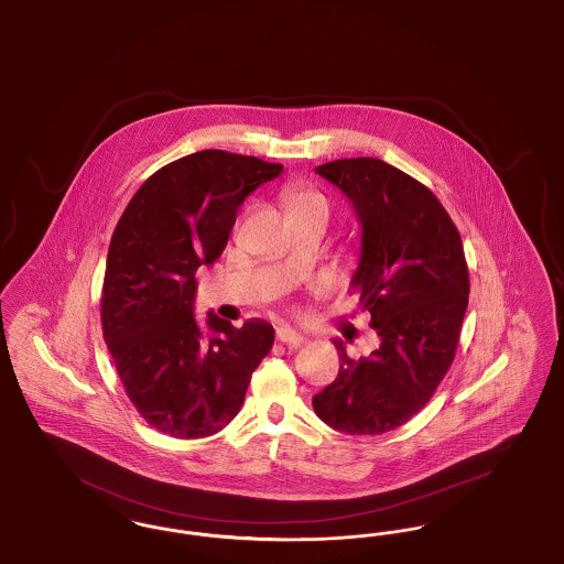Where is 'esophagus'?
<instances>
[{
    "mask_svg": "<svg viewBox=\"0 0 564 564\" xmlns=\"http://www.w3.org/2000/svg\"><path fill=\"white\" fill-rule=\"evenodd\" d=\"M276 340L283 343V345H288L290 349H297V347L304 345V336L297 334L292 327H279V329H276Z\"/></svg>",
    "mask_w": 564,
    "mask_h": 564,
    "instance_id": "obj_1",
    "label": "esophagus"
}]
</instances>
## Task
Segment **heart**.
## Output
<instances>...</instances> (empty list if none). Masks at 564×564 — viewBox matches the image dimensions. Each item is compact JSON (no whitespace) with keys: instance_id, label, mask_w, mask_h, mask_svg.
<instances>
[{"instance_id":"heart-1","label":"heart","mask_w":564,"mask_h":564,"mask_svg":"<svg viewBox=\"0 0 564 564\" xmlns=\"http://www.w3.org/2000/svg\"><path fill=\"white\" fill-rule=\"evenodd\" d=\"M288 203H290V212H306V209H325L327 212V203L317 189L304 188V186H294L288 192Z\"/></svg>"}]
</instances>
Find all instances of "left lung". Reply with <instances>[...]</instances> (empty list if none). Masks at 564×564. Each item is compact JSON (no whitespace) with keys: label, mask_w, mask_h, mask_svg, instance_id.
Wrapping results in <instances>:
<instances>
[{"label":"left lung","mask_w":564,"mask_h":564,"mask_svg":"<svg viewBox=\"0 0 564 564\" xmlns=\"http://www.w3.org/2000/svg\"><path fill=\"white\" fill-rule=\"evenodd\" d=\"M315 171L343 189L361 224L350 285L380 347L350 359L334 340L340 370L313 408L334 430L380 435L425 408L455 359L469 297L463 242L435 194L384 161L343 159Z\"/></svg>","instance_id":"obj_1"}]
</instances>
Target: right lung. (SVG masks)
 <instances>
[{
	"mask_svg": "<svg viewBox=\"0 0 564 564\" xmlns=\"http://www.w3.org/2000/svg\"><path fill=\"white\" fill-rule=\"evenodd\" d=\"M283 164L203 150L159 169L134 192L111 242L101 323L137 412L173 437L224 430L241 410L272 325L194 317L196 270L221 256L242 200Z\"/></svg>",
	"mask_w": 564,
	"mask_h": 564,
	"instance_id": "add662e5",
	"label": "right lung"
}]
</instances>
